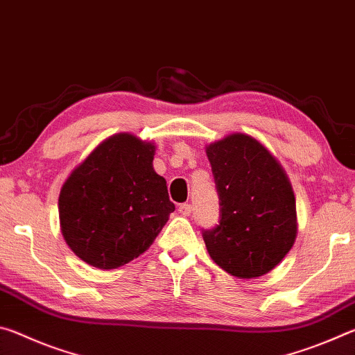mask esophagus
<instances>
[{"label":"esophagus","mask_w":355,"mask_h":355,"mask_svg":"<svg viewBox=\"0 0 355 355\" xmlns=\"http://www.w3.org/2000/svg\"><path fill=\"white\" fill-rule=\"evenodd\" d=\"M178 211L183 216H189L192 213V205L191 203H182V205L178 207Z\"/></svg>","instance_id":"esophagus-1"}]
</instances>
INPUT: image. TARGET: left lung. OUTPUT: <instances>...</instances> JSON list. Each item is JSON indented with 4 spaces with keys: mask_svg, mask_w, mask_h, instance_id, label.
Returning <instances> with one entry per match:
<instances>
[{
    "mask_svg": "<svg viewBox=\"0 0 355 355\" xmlns=\"http://www.w3.org/2000/svg\"><path fill=\"white\" fill-rule=\"evenodd\" d=\"M219 224L202 236L214 263L254 279L284 260L296 239V200L277 159L248 135H232L207 148Z\"/></svg>",
    "mask_w": 355,
    "mask_h": 355,
    "instance_id": "obj_1",
    "label": "left lung"
}]
</instances>
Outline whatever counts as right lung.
<instances>
[{
    "label": "right lung",
    "mask_w": 355,
    "mask_h": 355,
    "mask_svg": "<svg viewBox=\"0 0 355 355\" xmlns=\"http://www.w3.org/2000/svg\"><path fill=\"white\" fill-rule=\"evenodd\" d=\"M155 146L110 137L70 173L59 196L62 235L91 266L116 269L144 254L175 205L153 171Z\"/></svg>",
    "instance_id": "add662e5"
}]
</instances>
